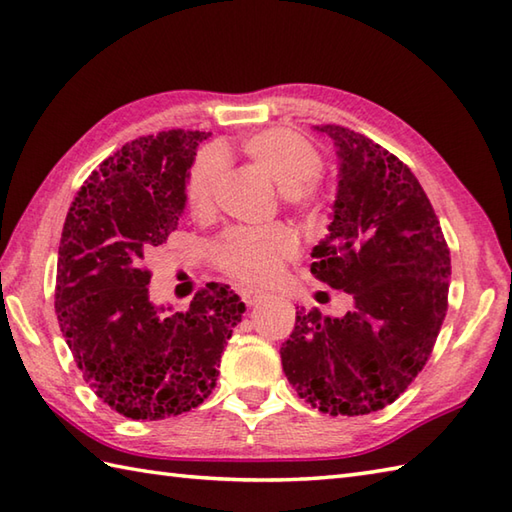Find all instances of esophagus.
<instances>
[{"mask_svg":"<svg viewBox=\"0 0 512 512\" xmlns=\"http://www.w3.org/2000/svg\"><path fill=\"white\" fill-rule=\"evenodd\" d=\"M239 295H242V299H244L246 306H257V303L264 299L262 292H257V290H250V288H242V292H239Z\"/></svg>","mask_w":512,"mask_h":512,"instance_id":"1","label":"esophagus"}]
</instances>
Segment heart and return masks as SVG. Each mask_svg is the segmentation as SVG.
Listing matches in <instances>:
<instances>
[{
    "mask_svg": "<svg viewBox=\"0 0 512 512\" xmlns=\"http://www.w3.org/2000/svg\"><path fill=\"white\" fill-rule=\"evenodd\" d=\"M244 154L273 178L281 198L295 209H314L321 202L317 176L323 167L321 151L308 138L290 129H264L242 140ZM226 171L220 147H204L191 160L184 195L193 213H209ZM295 235L286 226H235L215 244L213 255L228 275L250 286L273 281L281 264L295 255Z\"/></svg>",
    "mask_w": 512,
    "mask_h": 512,
    "instance_id": "heart-1",
    "label": "heart"
}]
</instances>
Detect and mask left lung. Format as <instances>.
I'll use <instances>...</instances> for the list:
<instances>
[{
	"mask_svg": "<svg viewBox=\"0 0 512 512\" xmlns=\"http://www.w3.org/2000/svg\"><path fill=\"white\" fill-rule=\"evenodd\" d=\"M339 158L328 235L312 275L352 295L343 317L297 312L281 365L330 416L391 405L427 363L447 314L451 257L436 211L407 165L341 125H317Z\"/></svg>",
	"mask_w": 512,
	"mask_h": 512,
	"instance_id": "8db88e82",
	"label": "left lung"
}]
</instances>
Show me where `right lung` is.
Here are the masks:
<instances>
[{
  "mask_svg": "<svg viewBox=\"0 0 512 512\" xmlns=\"http://www.w3.org/2000/svg\"><path fill=\"white\" fill-rule=\"evenodd\" d=\"M209 136L171 129L127 143L85 180L63 224L54 292L59 328L85 383L132 420L202 405L246 312L231 286L215 281L187 312L149 299L145 253L178 228L189 165Z\"/></svg>",
  "mask_w": 512,
  "mask_h": 512,
  "instance_id": "obj_1",
  "label": "right lung"
}]
</instances>
